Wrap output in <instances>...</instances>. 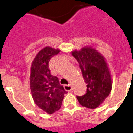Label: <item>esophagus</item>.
Segmentation results:
<instances>
[{"label": "esophagus", "instance_id": "34e87169", "mask_svg": "<svg viewBox=\"0 0 133 133\" xmlns=\"http://www.w3.org/2000/svg\"><path fill=\"white\" fill-rule=\"evenodd\" d=\"M64 88L68 91H70L72 90V89L71 84H65V85H64Z\"/></svg>", "mask_w": 133, "mask_h": 133}]
</instances>
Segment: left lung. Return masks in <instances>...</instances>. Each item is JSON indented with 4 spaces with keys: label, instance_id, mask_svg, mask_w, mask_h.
I'll return each mask as SVG.
<instances>
[{
    "label": "left lung",
    "instance_id": "1",
    "mask_svg": "<svg viewBox=\"0 0 133 133\" xmlns=\"http://www.w3.org/2000/svg\"><path fill=\"white\" fill-rule=\"evenodd\" d=\"M72 55L79 63L87 84V93L77 99L82 107L96 109L102 104L112 89V77L107 60L97 50L87 46L72 51Z\"/></svg>",
    "mask_w": 133,
    "mask_h": 133
}]
</instances>
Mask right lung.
Wrapping results in <instances>:
<instances>
[{"mask_svg":"<svg viewBox=\"0 0 133 133\" xmlns=\"http://www.w3.org/2000/svg\"><path fill=\"white\" fill-rule=\"evenodd\" d=\"M59 49L46 46L38 52L31 63L29 86L34 103L48 114L61 109L67 91L60 84L58 78L51 75L49 62L58 54Z\"/></svg>","mask_w":133,"mask_h":133,"instance_id":"right-lung-1","label":"right lung"}]
</instances>
